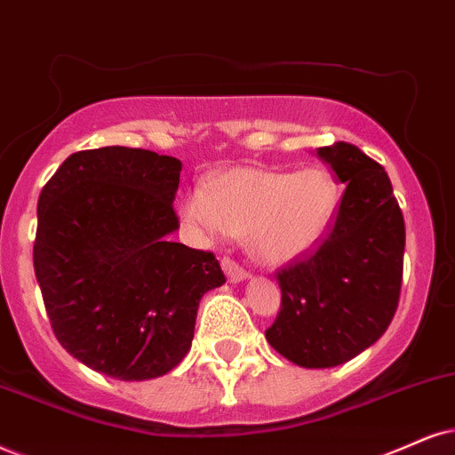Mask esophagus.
<instances>
[{"label":"esophagus","mask_w":455,"mask_h":455,"mask_svg":"<svg viewBox=\"0 0 455 455\" xmlns=\"http://www.w3.org/2000/svg\"><path fill=\"white\" fill-rule=\"evenodd\" d=\"M221 267L223 272H226L229 283H243V280L249 278V272H246L244 267H240L234 259H229V257H223Z\"/></svg>","instance_id":"obj_1"}]
</instances>
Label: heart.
Here are the masks:
<instances>
[{"mask_svg":"<svg viewBox=\"0 0 455 455\" xmlns=\"http://www.w3.org/2000/svg\"><path fill=\"white\" fill-rule=\"evenodd\" d=\"M338 202V185L324 168H234L185 196L181 217L202 243L244 236L253 259L283 266L321 246Z\"/></svg>","mask_w":455,"mask_h":455,"instance_id":"obj_1","label":"heart"}]
</instances>
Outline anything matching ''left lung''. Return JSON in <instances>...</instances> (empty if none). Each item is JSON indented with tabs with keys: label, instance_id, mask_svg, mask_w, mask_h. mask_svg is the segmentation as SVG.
I'll return each mask as SVG.
<instances>
[{
	"label": "left lung",
	"instance_id": "obj_1",
	"mask_svg": "<svg viewBox=\"0 0 455 455\" xmlns=\"http://www.w3.org/2000/svg\"><path fill=\"white\" fill-rule=\"evenodd\" d=\"M346 183L338 219L316 253L278 272L283 304L266 339L306 369L347 363L384 335L399 306L405 221L390 179L356 145L318 148Z\"/></svg>",
	"mask_w": 455,
	"mask_h": 455
}]
</instances>
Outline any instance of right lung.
Instances as JSON below:
<instances>
[{
  "label": "right lung",
  "mask_w": 455,
  "mask_h": 455,
  "mask_svg": "<svg viewBox=\"0 0 455 455\" xmlns=\"http://www.w3.org/2000/svg\"><path fill=\"white\" fill-rule=\"evenodd\" d=\"M181 166L149 149H86L39 194L33 267L50 324L73 358L109 378L172 371L202 295L226 283L215 255L171 238Z\"/></svg>",
  "instance_id": "1"
}]
</instances>
